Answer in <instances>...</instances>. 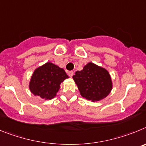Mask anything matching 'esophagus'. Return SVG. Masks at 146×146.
<instances>
[{"label": "esophagus", "instance_id": "1", "mask_svg": "<svg viewBox=\"0 0 146 146\" xmlns=\"http://www.w3.org/2000/svg\"><path fill=\"white\" fill-rule=\"evenodd\" d=\"M68 76H70V77H72L73 76V71H68Z\"/></svg>", "mask_w": 146, "mask_h": 146}]
</instances>
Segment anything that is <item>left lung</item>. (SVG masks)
I'll return each instance as SVG.
<instances>
[{
  "instance_id": "left-lung-1",
  "label": "left lung",
  "mask_w": 146,
  "mask_h": 146,
  "mask_svg": "<svg viewBox=\"0 0 146 146\" xmlns=\"http://www.w3.org/2000/svg\"><path fill=\"white\" fill-rule=\"evenodd\" d=\"M73 78L81 95L92 102L104 99L112 90L108 71L92 62L86 64L81 71H76Z\"/></svg>"
}]
</instances>
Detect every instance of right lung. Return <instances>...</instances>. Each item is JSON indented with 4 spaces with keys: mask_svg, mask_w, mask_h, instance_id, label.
<instances>
[{
    "mask_svg": "<svg viewBox=\"0 0 146 146\" xmlns=\"http://www.w3.org/2000/svg\"><path fill=\"white\" fill-rule=\"evenodd\" d=\"M68 78L62 68L48 62L34 70L29 89L35 96L51 100L57 95L61 83Z\"/></svg>",
    "mask_w": 146,
    "mask_h": 146,
    "instance_id": "obj_1",
    "label": "right lung"
}]
</instances>
